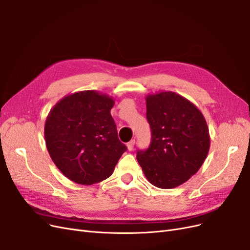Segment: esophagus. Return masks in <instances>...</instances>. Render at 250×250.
Segmentation results:
<instances>
[{"label":"esophagus","instance_id":"34e87169","mask_svg":"<svg viewBox=\"0 0 250 250\" xmlns=\"http://www.w3.org/2000/svg\"><path fill=\"white\" fill-rule=\"evenodd\" d=\"M134 144H135V141H134V140L130 141V142H129V143L127 144V149H128V151H132V149H133V147H134Z\"/></svg>","mask_w":250,"mask_h":250}]
</instances>
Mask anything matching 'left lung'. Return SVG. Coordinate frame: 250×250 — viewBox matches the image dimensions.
I'll return each mask as SVG.
<instances>
[{
  "instance_id": "8db88e82",
  "label": "left lung",
  "mask_w": 250,
  "mask_h": 250,
  "mask_svg": "<svg viewBox=\"0 0 250 250\" xmlns=\"http://www.w3.org/2000/svg\"><path fill=\"white\" fill-rule=\"evenodd\" d=\"M152 140L136 159L149 182L162 189L180 186L201 168L210 149L209 128L191 101L171 91L146 96Z\"/></svg>"
}]
</instances>
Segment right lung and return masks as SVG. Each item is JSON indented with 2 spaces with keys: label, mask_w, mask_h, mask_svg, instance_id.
Listing matches in <instances>:
<instances>
[{
  "label": "right lung",
  "mask_w": 250,
  "mask_h": 250,
  "mask_svg": "<svg viewBox=\"0 0 250 250\" xmlns=\"http://www.w3.org/2000/svg\"><path fill=\"white\" fill-rule=\"evenodd\" d=\"M113 97L95 90L59 100L44 124L47 151L56 167L73 182L99 183L108 178L127 150L119 141L110 109Z\"/></svg>",
  "instance_id": "right-lung-1"
}]
</instances>
